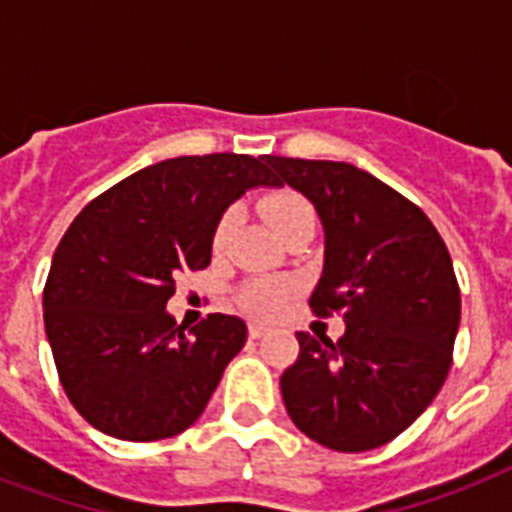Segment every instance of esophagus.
Masks as SVG:
<instances>
[{"label": "esophagus", "mask_w": 512, "mask_h": 512, "mask_svg": "<svg viewBox=\"0 0 512 512\" xmlns=\"http://www.w3.org/2000/svg\"><path fill=\"white\" fill-rule=\"evenodd\" d=\"M265 332H268V329H265L263 324H249V337H252V340H260Z\"/></svg>", "instance_id": "obj_1"}]
</instances>
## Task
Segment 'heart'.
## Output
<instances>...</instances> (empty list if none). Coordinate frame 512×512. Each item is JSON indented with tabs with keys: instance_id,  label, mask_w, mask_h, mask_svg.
Instances as JSON below:
<instances>
[{
	"instance_id": "1",
	"label": "heart",
	"mask_w": 512,
	"mask_h": 512,
	"mask_svg": "<svg viewBox=\"0 0 512 512\" xmlns=\"http://www.w3.org/2000/svg\"><path fill=\"white\" fill-rule=\"evenodd\" d=\"M263 212L268 215V220L273 223V228L284 236V233L292 228L300 220H308L313 215V207L308 201L295 191H276L271 196L263 199ZM233 225H236V215L231 209L220 215L215 225V233H212V249L215 252H223L231 241ZM295 295V281L289 279H255L244 284L239 292V305L241 311H247L249 316H257V319H273L284 311L289 297Z\"/></svg>"
}]
</instances>
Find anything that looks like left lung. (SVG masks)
I'll list each match as a JSON object with an SVG mask.
<instances>
[{
  "label": "left lung",
  "mask_w": 512,
  "mask_h": 512,
  "mask_svg": "<svg viewBox=\"0 0 512 512\" xmlns=\"http://www.w3.org/2000/svg\"><path fill=\"white\" fill-rule=\"evenodd\" d=\"M268 164L324 225L311 311L345 319L337 342L297 332L300 356L281 374L284 406L316 444L369 452L404 433L449 374L460 327L452 257L428 215L369 172L287 156Z\"/></svg>",
  "instance_id": "left-lung-1"
}]
</instances>
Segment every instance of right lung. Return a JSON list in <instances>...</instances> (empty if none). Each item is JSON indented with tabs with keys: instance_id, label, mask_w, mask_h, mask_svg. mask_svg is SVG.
<instances>
[{
	"instance_id": "obj_1",
	"label": "right lung",
	"mask_w": 512,
	"mask_h": 512,
	"mask_svg": "<svg viewBox=\"0 0 512 512\" xmlns=\"http://www.w3.org/2000/svg\"><path fill=\"white\" fill-rule=\"evenodd\" d=\"M257 185H279L268 156H177L124 177L68 225L44 284V329L60 385L92 428L159 441L199 420L247 324L209 313L185 332L167 300L177 273L207 268L220 215Z\"/></svg>"
}]
</instances>
